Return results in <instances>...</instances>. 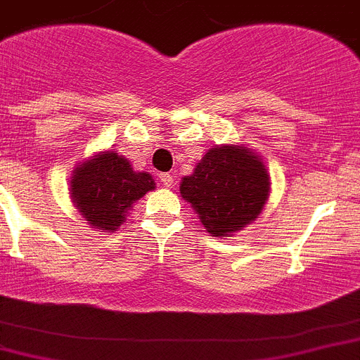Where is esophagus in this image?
Returning a JSON list of instances; mask_svg holds the SVG:
<instances>
[{
    "label": "esophagus",
    "mask_w": 360,
    "mask_h": 360,
    "mask_svg": "<svg viewBox=\"0 0 360 360\" xmlns=\"http://www.w3.org/2000/svg\"><path fill=\"white\" fill-rule=\"evenodd\" d=\"M158 178H160V182H162L164 187H171L174 184V176L171 173H160Z\"/></svg>",
    "instance_id": "34e87169"
}]
</instances>
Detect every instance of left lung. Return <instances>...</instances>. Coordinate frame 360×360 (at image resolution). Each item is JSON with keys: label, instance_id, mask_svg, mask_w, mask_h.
Masks as SVG:
<instances>
[{"label": "left lung", "instance_id": "1", "mask_svg": "<svg viewBox=\"0 0 360 360\" xmlns=\"http://www.w3.org/2000/svg\"><path fill=\"white\" fill-rule=\"evenodd\" d=\"M269 187L268 169L252 148L221 144L207 150L193 174L182 178L180 196L210 236L225 239L262 214Z\"/></svg>", "mask_w": 360, "mask_h": 360}]
</instances>
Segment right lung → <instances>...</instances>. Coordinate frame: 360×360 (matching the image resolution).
Instances as JSON below:
<instances>
[{"mask_svg": "<svg viewBox=\"0 0 360 360\" xmlns=\"http://www.w3.org/2000/svg\"><path fill=\"white\" fill-rule=\"evenodd\" d=\"M155 189L146 171H135L128 158L112 150L85 158L72 169L69 194L80 216L98 232H115L131 205Z\"/></svg>", "mask_w": 360, "mask_h": 360, "instance_id": "right-lung-1", "label": "right lung"}]
</instances>
